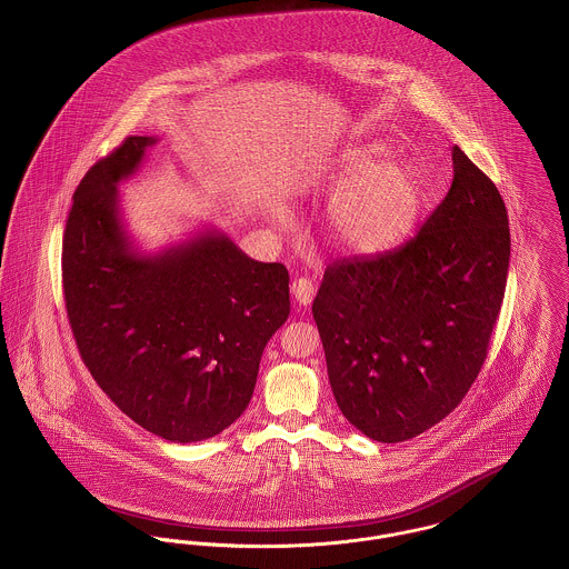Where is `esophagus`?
<instances>
[{
  "label": "esophagus",
  "instance_id": "1",
  "mask_svg": "<svg viewBox=\"0 0 569 569\" xmlns=\"http://www.w3.org/2000/svg\"><path fill=\"white\" fill-rule=\"evenodd\" d=\"M290 290H292L295 301L302 305V307H307L309 302L313 301V295H316L313 283H311V279H309V277H299V279H295Z\"/></svg>",
  "mask_w": 569,
  "mask_h": 569
}]
</instances>
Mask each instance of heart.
<instances>
[{
  "instance_id": "obj_1",
  "label": "heart",
  "mask_w": 569,
  "mask_h": 569,
  "mask_svg": "<svg viewBox=\"0 0 569 569\" xmlns=\"http://www.w3.org/2000/svg\"><path fill=\"white\" fill-rule=\"evenodd\" d=\"M387 152L382 143L346 148L329 176L335 232L355 253L373 256L396 247L417 223L423 203L417 173L385 161Z\"/></svg>"
}]
</instances>
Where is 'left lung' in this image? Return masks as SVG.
Returning a JSON list of instances; mask_svg holds the SVG:
<instances>
[{
    "label": "left lung",
    "mask_w": 569,
    "mask_h": 569,
    "mask_svg": "<svg viewBox=\"0 0 569 569\" xmlns=\"http://www.w3.org/2000/svg\"><path fill=\"white\" fill-rule=\"evenodd\" d=\"M453 182L393 251L325 270L313 320L335 401L378 442L430 430L467 396L488 357L509 268L499 189L453 146Z\"/></svg>",
    "instance_id": "8db88e82"
}]
</instances>
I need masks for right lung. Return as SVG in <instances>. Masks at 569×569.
Instances as JSON below:
<instances>
[{"instance_id":"obj_1","label":"right lung","mask_w":569,"mask_h":569,"mask_svg":"<svg viewBox=\"0 0 569 569\" xmlns=\"http://www.w3.org/2000/svg\"><path fill=\"white\" fill-rule=\"evenodd\" d=\"M154 141L127 137L79 182L62 242L64 301L79 355L111 401L152 435L198 442L244 412L264 346L290 313V274L217 230L139 253L118 182Z\"/></svg>"}]
</instances>
